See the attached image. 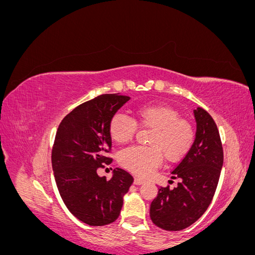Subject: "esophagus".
I'll list each match as a JSON object with an SVG mask.
<instances>
[{"label": "esophagus", "instance_id": "34e87169", "mask_svg": "<svg viewBox=\"0 0 255 255\" xmlns=\"http://www.w3.org/2000/svg\"><path fill=\"white\" fill-rule=\"evenodd\" d=\"M143 183H144V181L141 180V179H139V177H135V179H134V184H135V185H141V184H143Z\"/></svg>", "mask_w": 255, "mask_h": 255}]
</instances>
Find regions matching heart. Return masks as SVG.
<instances>
[{
    "label": "heart",
    "instance_id": "obj_1",
    "mask_svg": "<svg viewBox=\"0 0 255 255\" xmlns=\"http://www.w3.org/2000/svg\"><path fill=\"white\" fill-rule=\"evenodd\" d=\"M136 119L117 113L110 121V135L117 143L128 142L137 125L152 129L149 146H129L119 154L121 166L138 176H148L157 168L163 155L169 163L183 159L195 140L191 123L180 118V113L166 104H144L135 110Z\"/></svg>",
    "mask_w": 255,
    "mask_h": 255
}]
</instances>
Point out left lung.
Returning a JSON list of instances; mask_svg holds the SVG:
<instances>
[{"instance_id": "obj_1", "label": "left lung", "mask_w": 255, "mask_h": 255, "mask_svg": "<svg viewBox=\"0 0 255 255\" xmlns=\"http://www.w3.org/2000/svg\"><path fill=\"white\" fill-rule=\"evenodd\" d=\"M197 132L194 144L172 170L180 179L173 189L159 187L150 206L151 220L166 231H181L195 223L210 206L223 165L217 126L201 107L194 111Z\"/></svg>"}]
</instances>
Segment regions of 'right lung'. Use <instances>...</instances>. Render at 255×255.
I'll return each mask as SVG.
<instances>
[{
    "label": "right lung",
    "instance_id": "obj_1",
    "mask_svg": "<svg viewBox=\"0 0 255 255\" xmlns=\"http://www.w3.org/2000/svg\"><path fill=\"white\" fill-rule=\"evenodd\" d=\"M130 98L101 95L69 113L60 122L52 149V168L59 195L70 213L92 227L110 225L119 217L123 196L133 176L116 168L107 181L99 168L110 165V121Z\"/></svg>",
    "mask_w": 255,
    "mask_h": 255
}]
</instances>
